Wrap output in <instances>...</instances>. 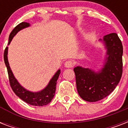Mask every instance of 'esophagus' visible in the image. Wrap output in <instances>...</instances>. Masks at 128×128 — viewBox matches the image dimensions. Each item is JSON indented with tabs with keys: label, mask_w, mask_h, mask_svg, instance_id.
Here are the masks:
<instances>
[{
	"label": "esophagus",
	"mask_w": 128,
	"mask_h": 128,
	"mask_svg": "<svg viewBox=\"0 0 128 128\" xmlns=\"http://www.w3.org/2000/svg\"><path fill=\"white\" fill-rule=\"evenodd\" d=\"M73 65H74V63L71 60H67L64 63V66L66 68H72Z\"/></svg>",
	"instance_id": "34e87169"
}]
</instances>
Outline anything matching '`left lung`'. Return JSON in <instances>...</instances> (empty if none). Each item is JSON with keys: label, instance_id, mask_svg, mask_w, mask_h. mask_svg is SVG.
I'll return each mask as SVG.
<instances>
[{"label": "left lung", "instance_id": "8db88e82", "mask_svg": "<svg viewBox=\"0 0 128 128\" xmlns=\"http://www.w3.org/2000/svg\"><path fill=\"white\" fill-rule=\"evenodd\" d=\"M100 41L106 49L103 68L98 72L76 66L74 68L76 87L81 98L94 102L104 99L114 91L122 75L123 46L116 33L104 36Z\"/></svg>", "mask_w": 128, "mask_h": 128}]
</instances>
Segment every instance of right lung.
I'll return each mask as SVG.
<instances>
[{"mask_svg":"<svg viewBox=\"0 0 128 128\" xmlns=\"http://www.w3.org/2000/svg\"><path fill=\"white\" fill-rule=\"evenodd\" d=\"M28 26H30V24L28 22H22L17 25L10 34L8 45L12 40L13 37L18 32ZM4 60L5 65L6 66L7 71H8L10 86L13 92L18 97H19L21 100H22L23 101H24L25 102H26L30 105L36 106H46L52 101L55 94V92H56V83H57V80L60 74V70H58L55 73V74L50 80L48 85L46 86L44 89L39 92H30L25 89L24 88L22 87L19 84V82L15 78L11 70L10 67L9 66L8 60V47L5 48L4 53Z\"/></svg>","mask_w":128,"mask_h":128,"instance_id":"right-lung-1","label":"right lung"}]
</instances>
